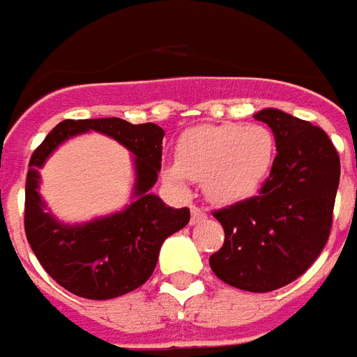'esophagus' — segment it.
<instances>
[{
	"instance_id": "esophagus-1",
	"label": "esophagus",
	"mask_w": 357,
	"mask_h": 357,
	"mask_svg": "<svg viewBox=\"0 0 357 357\" xmlns=\"http://www.w3.org/2000/svg\"><path fill=\"white\" fill-rule=\"evenodd\" d=\"M190 211H192V225H196V223H202L204 219H206V213H204V209L198 206H192L190 207Z\"/></svg>"
}]
</instances>
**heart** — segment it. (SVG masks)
Wrapping results in <instances>:
<instances>
[{
	"mask_svg": "<svg viewBox=\"0 0 357 357\" xmlns=\"http://www.w3.org/2000/svg\"><path fill=\"white\" fill-rule=\"evenodd\" d=\"M275 136L259 123H227L188 128L176 144V163L165 167V181L178 192L202 183L217 206L254 198L271 173Z\"/></svg>",
	"mask_w": 357,
	"mask_h": 357,
	"instance_id": "obj_1",
	"label": "heart"
}]
</instances>
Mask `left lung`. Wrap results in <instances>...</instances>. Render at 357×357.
I'll return each instance as SVG.
<instances>
[{"instance_id": "1", "label": "left lung", "mask_w": 357, "mask_h": 357, "mask_svg": "<svg viewBox=\"0 0 357 357\" xmlns=\"http://www.w3.org/2000/svg\"><path fill=\"white\" fill-rule=\"evenodd\" d=\"M254 119L271 128L277 158L259 196L215 213L225 244L209 265L231 287L271 292L304 275L327 244L340 159L307 121L273 107Z\"/></svg>"}]
</instances>
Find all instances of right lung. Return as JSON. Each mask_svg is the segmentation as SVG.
Here are the masks:
<instances>
[{"label": "right lung", "instance_id": "obj_1", "mask_svg": "<svg viewBox=\"0 0 357 357\" xmlns=\"http://www.w3.org/2000/svg\"><path fill=\"white\" fill-rule=\"evenodd\" d=\"M86 132L109 135L133 153L131 202L119 212L65 224L39 194V169L61 143ZM165 130L119 117L63 121L32 153L26 174L24 231L38 261L57 284L88 300H111L150 279L161 244L190 221L188 207L167 206L151 188L161 171Z\"/></svg>", "mask_w": 357, "mask_h": 357}]
</instances>
